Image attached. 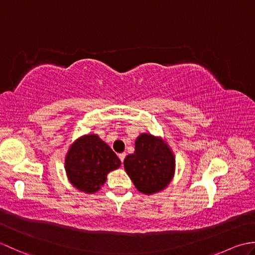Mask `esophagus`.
<instances>
[{
  "label": "esophagus",
  "instance_id": "esophagus-1",
  "mask_svg": "<svg viewBox=\"0 0 255 255\" xmlns=\"http://www.w3.org/2000/svg\"><path fill=\"white\" fill-rule=\"evenodd\" d=\"M118 156H119V160L122 161V163L124 162V160H125V158H126V153H121V154H118Z\"/></svg>",
  "mask_w": 255,
  "mask_h": 255
}]
</instances>
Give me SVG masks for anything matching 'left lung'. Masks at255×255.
Listing matches in <instances>:
<instances>
[{"label":"left lung","instance_id":"8db88e82","mask_svg":"<svg viewBox=\"0 0 255 255\" xmlns=\"http://www.w3.org/2000/svg\"><path fill=\"white\" fill-rule=\"evenodd\" d=\"M124 166L140 193L152 195L163 191L174 176L175 156L164 139L144 132L137 137L134 152Z\"/></svg>","mask_w":255,"mask_h":255}]
</instances>
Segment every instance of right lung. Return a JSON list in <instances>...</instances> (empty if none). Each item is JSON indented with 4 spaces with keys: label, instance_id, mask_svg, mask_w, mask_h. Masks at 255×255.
<instances>
[{
    "label": "right lung",
    "instance_id": "right-lung-1",
    "mask_svg": "<svg viewBox=\"0 0 255 255\" xmlns=\"http://www.w3.org/2000/svg\"><path fill=\"white\" fill-rule=\"evenodd\" d=\"M121 164L110 145L95 133L84 134L75 140L64 160L68 180L73 187L86 194L100 191L108 173Z\"/></svg>",
    "mask_w": 255,
    "mask_h": 255
}]
</instances>
